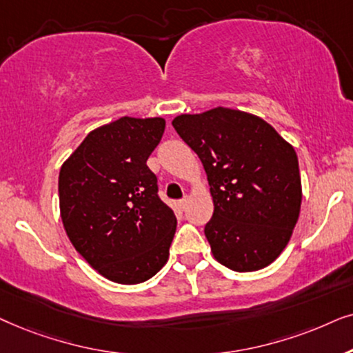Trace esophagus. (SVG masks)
<instances>
[{"label": "esophagus", "mask_w": 353, "mask_h": 353, "mask_svg": "<svg viewBox=\"0 0 353 353\" xmlns=\"http://www.w3.org/2000/svg\"><path fill=\"white\" fill-rule=\"evenodd\" d=\"M187 203H189V196H184V199L177 201V206H179V210H184L185 206H187Z\"/></svg>", "instance_id": "esophagus-1"}]
</instances>
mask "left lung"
I'll use <instances>...</instances> for the list:
<instances>
[{"mask_svg": "<svg viewBox=\"0 0 353 353\" xmlns=\"http://www.w3.org/2000/svg\"><path fill=\"white\" fill-rule=\"evenodd\" d=\"M172 125L208 176L214 211L205 236L216 260L239 272L271 265L289 243L302 203L292 145L261 117L231 108L181 114Z\"/></svg>", "mask_w": 353, "mask_h": 353, "instance_id": "obj_1", "label": "left lung"}]
</instances>
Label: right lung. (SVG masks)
<instances>
[{"label":"right lung","instance_id":"obj_1","mask_svg":"<svg viewBox=\"0 0 353 353\" xmlns=\"http://www.w3.org/2000/svg\"><path fill=\"white\" fill-rule=\"evenodd\" d=\"M164 128L163 117L124 116L92 130L61 166L65 234L112 283H143L168 261L177 221L147 166Z\"/></svg>","mask_w":353,"mask_h":353}]
</instances>
